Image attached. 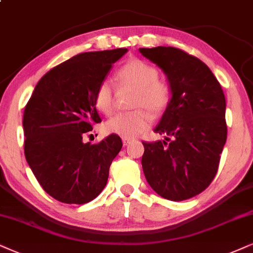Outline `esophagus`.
<instances>
[{
    "instance_id": "34e87169",
    "label": "esophagus",
    "mask_w": 253,
    "mask_h": 253,
    "mask_svg": "<svg viewBox=\"0 0 253 253\" xmlns=\"http://www.w3.org/2000/svg\"><path fill=\"white\" fill-rule=\"evenodd\" d=\"M130 143V139H126V137H124L123 139V145L126 147V146H128Z\"/></svg>"
}]
</instances>
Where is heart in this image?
I'll return each instance as SVG.
<instances>
[{
    "label": "heart",
    "instance_id": "obj_1",
    "mask_svg": "<svg viewBox=\"0 0 253 253\" xmlns=\"http://www.w3.org/2000/svg\"><path fill=\"white\" fill-rule=\"evenodd\" d=\"M119 88L134 89L132 112H123L110 118L104 125L107 134L130 139L145 132L152 124V116L158 117L167 108L170 100V88L159 81L155 66L140 59L129 60L118 70L116 75ZM94 104L101 113L110 114L114 107V87L110 81L99 84Z\"/></svg>",
    "mask_w": 253,
    "mask_h": 253
}]
</instances>
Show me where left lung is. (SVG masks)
<instances>
[{
  "label": "left lung",
  "mask_w": 253,
  "mask_h": 253,
  "mask_svg": "<svg viewBox=\"0 0 253 253\" xmlns=\"http://www.w3.org/2000/svg\"><path fill=\"white\" fill-rule=\"evenodd\" d=\"M167 77L171 98L154 132L142 142V169L152 189L170 201L196 196L211 183L226 141L225 97L208 66L171 46L140 47Z\"/></svg>",
  "instance_id": "8db88e82"
}]
</instances>
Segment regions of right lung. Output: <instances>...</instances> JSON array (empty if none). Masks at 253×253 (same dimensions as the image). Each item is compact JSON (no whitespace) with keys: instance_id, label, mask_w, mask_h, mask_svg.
I'll use <instances>...</instances> for the list:
<instances>
[{"instance_id":"right-lung-1","label":"right lung","mask_w":253,"mask_h":253,"mask_svg":"<svg viewBox=\"0 0 253 253\" xmlns=\"http://www.w3.org/2000/svg\"><path fill=\"white\" fill-rule=\"evenodd\" d=\"M127 49L79 53L37 83L24 110V154L44 190L59 202L84 204L103 191L120 136L95 145L83 136L101 123L94 104L99 84Z\"/></svg>"}]
</instances>
